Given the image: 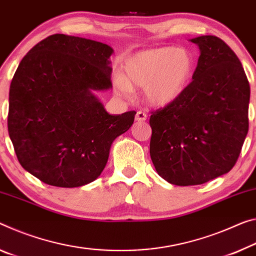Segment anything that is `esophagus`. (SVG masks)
<instances>
[{
    "instance_id": "1",
    "label": "esophagus",
    "mask_w": 256,
    "mask_h": 256,
    "mask_svg": "<svg viewBox=\"0 0 256 256\" xmlns=\"http://www.w3.org/2000/svg\"><path fill=\"white\" fill-rule=\"evenodd\" d=\"M146 120H147V114H146L144 112H138L136 115V120L138 122H144Z\"/></svg>"
}]
</instances>
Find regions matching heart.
I'll return each mask as SVG.
<instances>
[{"label": "heart", "mask_w": 256, "mask_h": 256, "mask_svg": "<svg viewBox=\"0 0 256 256\" xmlns=\"http://www.w3.org/2000/svg\"><path fill=\"white\" fill-rule=\"evenodd\" d=\"M196 62L188 48L160 46L140 51L126 60L123 77L115 80L118 94H131L132 86L144 88L152 106L166 107L179 100L194 78Z\"/></svg>", "instance_id": "obj_1"}]
</instances>
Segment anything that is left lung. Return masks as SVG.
<instances>
[{
    "label": "left lung",
    "mask_w": 256,
    "mask_h": 256,
    "mask_svg": "<svg viewBox=\"0 0 256 256\" xmlns=\"http://www.w3.org/2000/svg\"><path fill=\"white\" fill-rule=\"evenodd\" d=\"M200 54L179 100L152 114L150 157L176 186L202 184L236 164L248 132L250 88L244 68L221 38L190 40Z\"/></svg>",
    "instance_id": "8db88e82"
}]
</instances>
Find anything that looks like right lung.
Masks as SVG:
<instances>
[{
    "mask_svg": "<svg viewBox=\"0 0 256 256\" xmlns=\"http://www.w3.org/2000/svg\"><path fill=\"white\" fill-rule=\"evenodd\" d=\"M114 50L54 34L20 62L10 85L8 131L20 165L42 182L75 188L98 179L136 112L110 115L94 91L112 88Z\"/></svg>",
    "mask_w": 256,
    "mask_h": 256,
    "instance_id": "add662e5",
    "label": "right lung"
}]
</instances>
